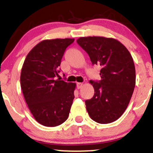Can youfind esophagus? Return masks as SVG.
Here are the masks:
<instances>
[{"label": "esophagus", "mask_w": 153, "mask_h": 153, "mask_svg": "<svg viewBox=\"0 0 153 153\" xmlns=\"http://www.w3.org/2000/svg\"><path fill=\"white\" fill-rule=\"evenodd\" d=\"M82 85H83V84L82 82H78V83H77V88H78V89H80L82 87Z\"/></svg>", "instance_id": "obj_1"}]
</instances>
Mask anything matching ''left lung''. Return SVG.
I'll list each match as a JSON object with an SVG mask.
<instances>
[{
  "mask_svg": "<svg viewBox=\"0 0 153 153\" xmlns=\"http://www.w3.org/2000/svg\"><path fill=\"white\" fill-rule=\"evenodd\" d=\"M77 43L90 56L92 65L101 66V80H90L93 97L87 100V111L99 123L114 122L128 107L136 85V69L130 52L121 42L104 36L80 37Z\"/></svg>",
  "mask_w": 153,
  "mask_h": 153,
  "instance_id": "obj_1",
  "label": "left lung"
}]
</instances>
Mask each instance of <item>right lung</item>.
I'll list each match as a JSON object with an SVG mask.
<instances>
[{"mask_svg": "<svg viewBox=\"0 0 153 153\" xmlns=\"http://www.w3.org/2000/svg\"><path fill=\"white\" fill-rule=\"evenodd\" d=\"M74 39H46L27 56L20 75L25 102L38 123L48 127L66 121L74 99L75 83L56 78L63 53Z\"/></svg>", "mask_w": 153, "mask_h": 153, "instance_id": "right-lung-1", "label": "right lung"}]
</instances>
